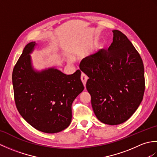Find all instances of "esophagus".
Masks as SVG:
<instances>
[{
	"instance_id": "esophagus-1",
	"label": "esophagus",
	"mask_w": 157,
	"mask_h": 157,
	"mask_svg": "<svg viewBox=\"0 0 157 157\" xmlns=\"http://www.w3.org/2000/svg\"><path fill=\"white\" fill-rule=\"evenodd\" d=\"M81 79L83 82V84H84V86H86V82H87V79H88V76L86 75L85 73H82V75H81Z\"/></svg>"
}]
</instances>
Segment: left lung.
<instances>
[{
    "instance_id": "1",
    "label": "left lung",
    "mask_w": 157,
    "mask_h": 157,
    "mask_svg": "<svg viewBox=\"0 0 157 157\" xmlns=\"http://www.w3.org/2000/svg\"><path fill=\"white\" fill-rule=\"evenodd\" d=\"M113 32L108 51L83 59L81 70L89 78L86 88L96 117L114 125L126 121L137 110L145 79L142 59L134 45L121 32Z\"/></svg>"
}]
</instances>
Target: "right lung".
Wrapping results in <instances>:
<instances>
[{"instance_id":"add662e5","label":"right lung","mask_w":157,"mask_h":157,"mask_svg":"<svg viewBox=\"0 0 157 157\" xmlns=\"http://www.w3.org/2000/svg\"><path fill=\"white\" fill-rule=\"evenodd\" d=\"M36 43L25 46L13 68L12 81L16 107L33 128L53 134L63 131L71 121V105L84 90L79 70L66 75L51 68L35 71L29 54Z\"/></svg>"}]
</instances>
